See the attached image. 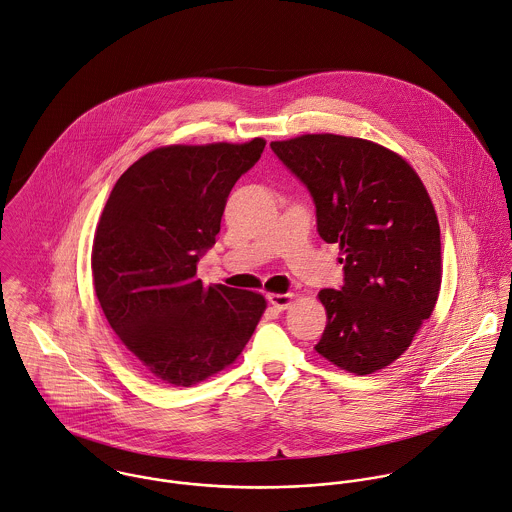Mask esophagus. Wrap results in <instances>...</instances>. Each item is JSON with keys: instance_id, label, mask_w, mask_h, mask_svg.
Here are the masks:
<instances>
[{"instance_id": "obj_1", "label": "esophagus", "mask_w": 512, "mask_h": 512, "mask_svg": "<svg viewBox=\"0 0 512 512\" xmlns=\"http://www.w3.org/2000/svg\"><path fill=\"white\" fill-rule=\"evenodd\" d=\"M294 294H268V302L276 308V310H286L292 304Z\"/></svg>"}]
</instances>
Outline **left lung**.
I'll list each match as a JSON object with an SVG mask.
<instances>
[{
  "mask_svg": "<svg viewBox=\"0 0 512 512\" xmlns=\"http://www.w3.org/2000/svg\"><path fill=\"white\" fill-rule=\"evenodd\" d=\"M270 148L308 188L320 238L342 252L344 284L318 294L328 324L314 348L342 370L372 374L410 346L438 298L440 228L428 192L406 160L368 140L306 134Z\"/></svg>",
  "mask_w": 512,
  "mask_h": 512,
  "instance_id": "left-lung-1",
  "label": "left lung"
}]
</instances>
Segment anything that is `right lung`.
Wrapping results in <instances>:
<instances>
[{"label":"right lung","instance_id":"right-lung-1","mask_svg":"<svg viewBox=\"0 0 512 512\" xmlns=\"http://www.w3.org/2000/svg\"><path fill=\"white\" fill-rule=\"evenodd\" d=\"M266 142L166 146L116 182L92 248L94 288L124 346L156 378L192 386L232 364L266 310L262 294L204 286L234 184Z\"/></svg>","mask_w":512,"mask_h":512}]
</instances>
